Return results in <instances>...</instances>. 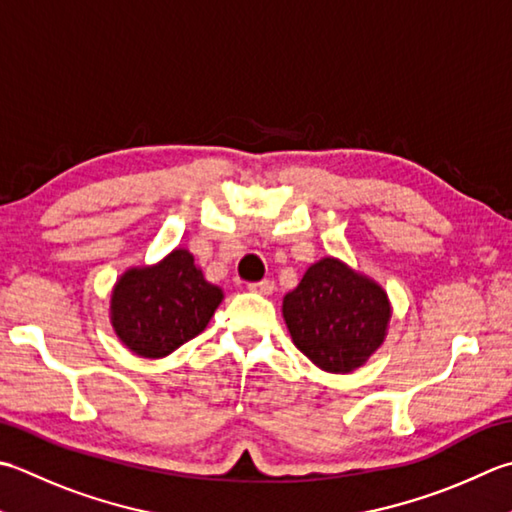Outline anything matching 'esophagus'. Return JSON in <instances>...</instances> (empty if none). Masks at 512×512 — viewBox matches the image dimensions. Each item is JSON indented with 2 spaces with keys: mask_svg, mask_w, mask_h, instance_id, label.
Masks as SVG:
<instances>
[{
  "mask_svg": "<svg viewBox=\"0 0 512 512\" xmlns=\"http://www.w3.org/2000/svg\"><path fill=\"white\" fill-rule=\"evenodd\" d=\"M248 288L253 290V293H259V295H270V293H273L275 284L270 282V279H262V282H253V284H248Z\"/></svg>",
  "mask_w": 512,
  "mask_h": 512,
  "instance_id": "obj_1",
  "label": "esophagus"
}]
</instances>
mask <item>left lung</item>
Returning <instances> with one entry per match:
<instances>
[{
  "mask_svg": "<svg viewBox=\"0 0 512 512\" xmlns=\"http://www.w3.org/2000/svg\"><path fill=\"white\" fill-rule=\"evenodd\" d=\"M295 346L328 373H350L384 342L390 304L382 288L326 257L284 297Z\"/></svg>",
  "mask_w": 512,
  "mask_h": 512,
  "instance_id": "obj_1",
  "label": "left lung"
}]
</instances>
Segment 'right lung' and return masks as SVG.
Returning a JSON list of instances; mask_svg holds the SVG:
<instances>
[{"label":"right lung","mask_w":512,"mask_h":512,"mask_svg":"<svg viewBox=\"0 0 512 512\" xmlns=\"http://www.w3.org/2000/svg\"><path fill=\"white\" fill-rule=\"evenodd\" d=\"M222 297L188 250H173L162 264L119 279L110 299L115 333L137 355L164 357L202 333Z\"/></svg>","instance_id":"obj_1"}]
</instances>
